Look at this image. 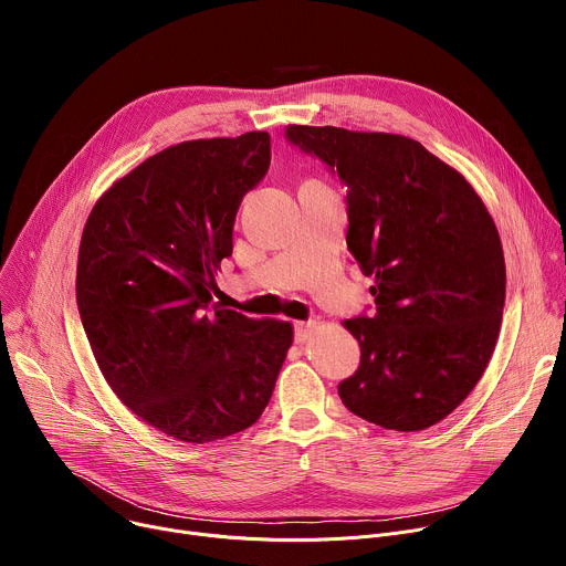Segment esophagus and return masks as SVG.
<instances>
[{
	"instance_id": "esophagus-1",
	"label": "esophagus",
	"mask_w": 566,
	"mask_h": 566,
	"mask_svg": "<svg viewBox=\"0 0 566 566\" xmlns=\"http://www.w3.org/2000/svg\"><path fill=\"white\" fill-rule=\"evenodd\" d=\"M313 334V322H297L295 325V343L304 345Z\"/></svg>"
}]
</instances>
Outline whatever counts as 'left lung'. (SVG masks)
Here are the masks:
<instances>
[{
    "mask_svg": "<svg viewBox=\"0 0 566 566\" xmlns=\"http://www.w3.org/2000/svg\"><path fill=\"white\" fill-rule=\"evenodd\" d=\"M286 140L347 186V247L376 308L345 322L360 365L345 408L385 430H426L486 369L506 297L500 232L472 186L419 140L289 125Z\"/></svg>",
    "mask_w": 566,
    "mask_h": 566,
    "instance_id": "1",
    "label": "left lung"
}]
</instances>
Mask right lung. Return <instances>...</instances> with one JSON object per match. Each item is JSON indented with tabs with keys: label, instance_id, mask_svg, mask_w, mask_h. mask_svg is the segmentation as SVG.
<instances>
[{
	"label": "right lung",
	"instance_id": "obj_1",
	"mask_svg": "<svg viewBox=\"0 0 566 566\" xmlns=\"http://www.w3.org/2000/svg\"><path fill=\"white\" fill-rule=\"evenodd\" d=\"M269 166V132L179 143L116 181L80 241L75 302L103 376L186 443L251 428L293 343L289 322L210 306L239 203Z\"/></svg>",
	"mask_w": 566,
	"mask_h": 566
}]
</instances>
